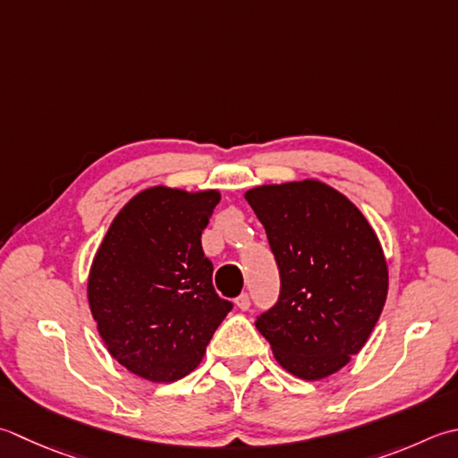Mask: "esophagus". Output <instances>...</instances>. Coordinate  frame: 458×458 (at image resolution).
<instances>
[{
	"label": "esophagus",
	"mask_w": 458,
	"mask_h": 458,
	"mask_svg": "<svg viewBox=\"0 0 458 458\" xmlns=\"http://www.w3.org/2000/svg\"><path fill=\"white\" fill-rule=\"evenodd\" d=\"M236 308L242 310V311L250 310V295L248 293H240L238 295V298H236Z\"/></svg>",
	"instance_id": "obj_1"
}]
</instances>
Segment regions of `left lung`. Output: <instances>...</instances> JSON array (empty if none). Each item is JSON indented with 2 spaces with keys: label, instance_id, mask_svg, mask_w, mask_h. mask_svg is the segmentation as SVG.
Returning a JSON list of instances; mask_svg holds the SVG:
<instances>
[{
  "label": "left lung",
  "instance_id": "obj_1",
  "mask_svg": "<svg viewBox=\"0 0 458 458\" xmlns=\"http://www.w3.org/2000/svg\"><path fill=\"white\" fill-rule=\"evenodd\" d=\"M244 199L282 277L280 300L256 327L285 371L329 377L361 352L387 300L381 242L347 196L316 178L250 188Z\"/></svg>",
  "mask_w": 458,
  "mask_h": 458
}]
</instances>
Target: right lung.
<instances>
[{
    "label": "right lung",
    "mask_w": 458,
    "mask_h": 458,
    "mask_svg": "<svg viewBox=\"0 0 458 458\" xmlns=\"http://www.w3.org/2000/svg\"><path fill=\"white\" fill-rule=\"evenodd\" d=\"M218 202L220 191L145 188L116 214L93 258L87 298L98 335L142 379L186 377L232 311L214 290L200 242Z\"/></svg>",
    "instance_id": "add662e5"
}]
</instances>
